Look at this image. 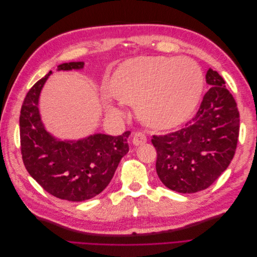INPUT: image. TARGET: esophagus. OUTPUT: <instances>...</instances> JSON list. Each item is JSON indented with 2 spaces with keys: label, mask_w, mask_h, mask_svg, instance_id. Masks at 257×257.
<instances>
[{
  "label": "esophagus",
  "mask_w": 257,
  "mask_h": 257,
  "mask_svg": "<svg viewBox=\"0 0 257 257\" xmlns=\"http://www.w3.org/2000/svg\"><path fill=\"white\" fill-rule=\"evenodd\" d=\"M133 144L135 146H141V145H144L145 143H147V136L143 133H135L133 135Z\"/></svg>",
  "instance_id": "1"
}]
</instances>
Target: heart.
<instances>
[{
	"label": "heart",
	"mask_w": 257,
	"mask_h": 257,
	"mask_svg": "<svg viewBox=\"0 0 257 257\" xmlns=\"http://www.w3.org/2000/svg\"><path fill=\"white\" fill-rule=\"evenodd\" d=\"M203 90V74L185 58L141 57L125 61L111 75L108 91L119 102L136 106L147 126L172 130L188 121ZM109 111L120 113L114 107Z\"/></svg>",
	"instance_id": "b5f03b06"
}]
</instances>
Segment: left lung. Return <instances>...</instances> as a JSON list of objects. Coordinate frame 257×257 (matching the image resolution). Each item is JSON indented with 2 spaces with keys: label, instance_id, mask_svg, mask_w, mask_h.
<instances>
[{
  "label": "left lung",
  "instance_id": "1",
  "mask_svg": "<svg viewBox=\"0 0 257 257\" xmlns=\"http://www.w3.org/2000/svg\"><path fill=\"white\" fill-rule=\"evenodd\" d=\"M206 81L210 88L194 118L181 130L152 136L158 176L179 193L209 188L236 152L240 121L236 100L217 72L209 68Z\"/></svg>",
  "mask_w": 257,
  "mask_h": 257
}]
</instances>
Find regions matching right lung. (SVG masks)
Here are the masks:
<instances>
[{
    "instance_id": "1",
    "label": "right lung",
    "mask_w": 257,
    "mask_h": 257,
    "mask_svg": "<svg viewBox=\"0 0 257 257\" xmlns=\"http://www.w3.org/2000/svg\"><path fill=\"white\" fill-rule=\"evenodd\" d=\"M83 67L69 62L57 71ZM51 72L29 90L20 111V148L28 173L51 195L83 201L104 191L121 159L128 152L130 131L120 136L91 135L77 142H61L45 130L38 111V98Z\"/></svg>"
}]
</instances>
